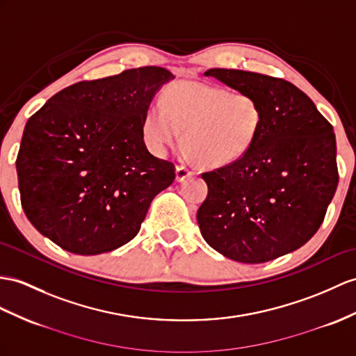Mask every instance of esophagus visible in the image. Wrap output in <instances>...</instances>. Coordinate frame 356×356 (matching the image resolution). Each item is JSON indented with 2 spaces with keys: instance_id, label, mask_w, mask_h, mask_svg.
Instances as JSON below:
<instances>
[{
  "instance_id": "obj_1",
  "label": "esophagus",
  "mask_w": 356,
  "mask_h": 356,
  "mask_svg": "<svg viewBox=\"0 0 356 356\" xmlns=\"http://www.w3.org/2000/svg\"><path fill=\"white\" fill-rule=\"evenodd\" d=\"M175 172H177V181H178V183H183V181H186L187 178L195 175V172L192 169H188L187 166H184V164H178Z\"/></svg>"
}]
</instances>
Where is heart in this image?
Here are the masks:
<instances>
[{
    "label": "heart",
    "instance_id": "heart-1",
    "mask_svg": "<svg viewBox=\"0 0 356 356\" xmlns=\"http://www.w3.org/2000/svg\"><path fill=\"white\" fill-rule=\"evenodd\" d=\"M263 124V107L252 93L178 81L164 90L163 107L151 104L145 110L142 136L151 152L163 155L183 131L190 157L204 166L220 168L249 152Z\"/></svg>",
    "mask_w": 356,
    "mask_h": 356
}]
</instances>
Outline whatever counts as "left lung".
<instances>
[{
    "label": "left lung",
    "mask_w": 356,
    "mask_h": 356,
    "mask_svg": "<svg viewBox=\"0 0 356 356\" xmlns=\"http://www.w3.org/2000/svg\"><path fill=\"white\" fill-rule=\"evenodd\" d=\"M204 75L252 93L264 124L246 155L202 173L208 195L197 210L199 229L234 261H272L305 245L325 219L338 184L334 128L282 78L220 67Z\"/></svg>",
    "instance_id": "1"
}]
</instances>
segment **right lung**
<instances>
[{
	"label": "right lung",
	"instance_id": "right-lung-1",
	"mask_svg": "<svg viewBox=\"0 0 356 356\" xmlns=\"http://www.w3.org/2000/svg\"><path fill=\"white\" fill-rule=\"evenodd\" d=\"M173 76L145 66L60 90L29 119L16 159L24 213L42 236L76 255L133 240L152 199L175 179L154 157L142 119Z\"/></svg>",
	"mask_w": 356,
	"mask_h": 356
}]
</instances>
